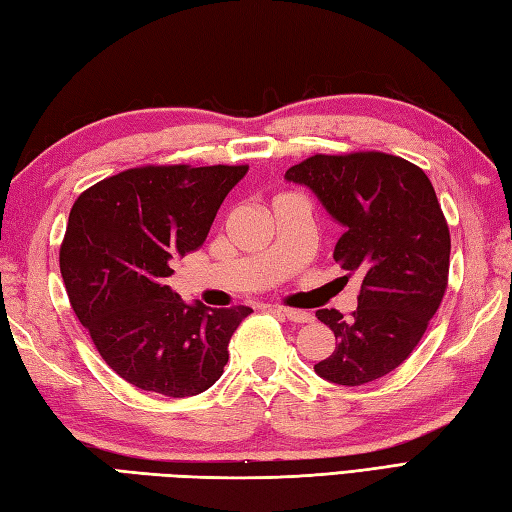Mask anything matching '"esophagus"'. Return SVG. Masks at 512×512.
Masks as SVG:
<instances>
[{"mask_svg": "<svg viewBox=\"0 0 512 512\" xmlns=\"http://www.w3.org/2000/svg\"><path fill=\"white\" fill-rule=\"evenodd\" d=\"M276 311H278V314H283L287 320H291V322H298V325H305V322H311V320H314V316H311L309 311H302V309L278 307Z\"/></svg>", "mask_w": 512, "mask_h": 512, "instance_id": "1", "label": "esophagus"}]
</instances>
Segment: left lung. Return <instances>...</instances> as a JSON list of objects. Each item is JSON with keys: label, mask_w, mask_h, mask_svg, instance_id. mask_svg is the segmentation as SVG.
<instances>
[{"label": "left lung", "mask_w": 512, "mask_h": 512, "mask_svg": "<svg viewBox=\"0 0 512 512\" xmlns=\"http://www.w3.org/2000/svg\"><path fill=\"white\" fill-rule=\"evenodd\" d=\"M285 179L344 227L333 258L362 280L349 320L316 311L336 349L314 371L342 387L378 380L411 356L446 291L451 234L429 176L400 156L353 152L309 156Z\"/></svg>", "instance_id": "8db88e82"}]
</instances>
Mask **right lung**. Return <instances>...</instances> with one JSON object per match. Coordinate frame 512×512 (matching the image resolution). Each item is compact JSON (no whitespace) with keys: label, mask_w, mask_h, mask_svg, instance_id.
I'll use <instances>...</instances> for the list:
<instances>
[{"label":"right lung","mask_w":512,"mask_h":512,"mask_svg":"<svg viewBox=\"0 0 512 512\" xmlns=\"http://www.w3.org/2000/svg\"><path fill=\"white\" fill-rule=\"evenodd\" d=\"M247 165H148L92 185L72 205L59 252L70 305L125 382L168 398L212 387L249 307L210 309L165 285L172 258L205 243Z\"/></svg>","instance_id":"add662e5"}]
</instances>
